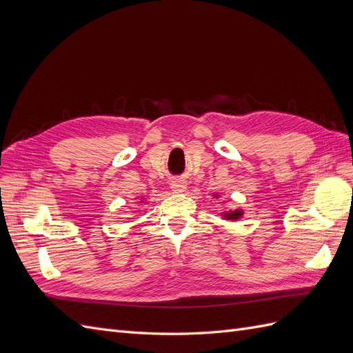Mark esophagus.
<instances>
[{
  "instance_id": "esophagus-1",
  "label": "esophagus",
  "mask_w": 353,
  "mask_h": 353,
  "mask_svg": "<svg viewBox=\"0 0 353 353\" xmlns=\"http://www.w3.org/2000/svg\"><path fill=\"white\" fill-rule=\"evenodd\" d=\"M170 188H172L174 193L179 194V193H184V191L187 190V183L184 179H175L170 183Z\"/></svg>"
}]
</instances>
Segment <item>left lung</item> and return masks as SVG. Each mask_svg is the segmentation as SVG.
Instances as JSON below:
<instances>
[{"mask_svg": "<svg viewBox=\"0 0 353 353\" xmlns=\"http://www.w3.org/2000/svg\"><path fill=\"white\" fill-rule=\"evenodd\" d=\"M215 197L218 199V194H215ZM243 215H244L243 209H228V210L221 212V216L227 221H239Z\"/></svg>", "mask_w": 353, "mask_h": 353, "instance_id": "8db88e82", "label": "left lung"}]
</instances>
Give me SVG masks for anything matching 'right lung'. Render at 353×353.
I'll list each match as a JSON object with an SVG mask.
<instances>
[{
  "mask_svg": "<svg viewBox=\"0 0 353 353\" xmlns=\"http://www.w3.org/2000/svg\"><path fill=\"white\" fill-rule=\"evenodd\" d=\"M143 201H144V200H143V199H141V201H140V203H143Z\"/></svg>",
  "mask_w": 353,
  "mask_h": 353,
  "instance_id": "right-lung-1",
  "label": "right lung"
}]
</instances>
